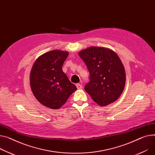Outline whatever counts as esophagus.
I'll list each match as a JSON object with an SVG mask.
<instances>
[{"label":"esophagus","mask_w":155,"mask_h":155,"mask_svg":"<svg viewBox=\"0 0 155 155\" xmlns=\"http://www.w3.org/2000/svg\"><path fill=\"white\" fill-rule=\"evenodd\" d=\"M76 87L77 88V89H81L82 88V85L80 84H76Z\"/></svg>","instance_id":"obj_1"}]
</instances>
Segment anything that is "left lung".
I'll return each mask as SVG.
<instances>
[{"label":"left lung","instance_id":"1","mask_svg":"<svg viewBox=\"0 0 155 155\" xmlns=\"http://www.w3.org/2000/svg\"><path fill=\"white\" fill-rule=\"evenodd\" d=\"M78 55L90 73V81L84 88L93 100L101 107L115 101L126 80L125 68L118 55L110 49L97 47L81 50Z\"/></svg>","mask_w":155,"mask_h":155}]
</instances>
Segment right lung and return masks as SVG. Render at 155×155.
<instances>
[{
	"label": "right lung",
	"mask_w": 155,
	"mask_h": 155,
	"mask_svg": "<svg viewBox=\"0 0 155 155\" xmlns=\"http://www.w3.org/2000/svg\"><path fill=\"white\" fill-rule=\"evenodd\" d=\"M68 51L51 50L39 57L31 70L30 87L37 100L51 109L64 105L77 90L62 71Z\"/></svg>",
	"instance_id": "obj_1"
}]
</instances>
